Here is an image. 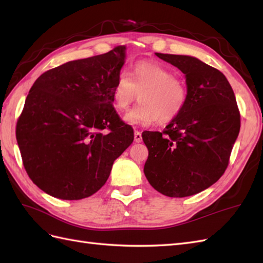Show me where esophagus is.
Here are the masks:
<instances>
[{
	"label": "esophagus",
	"mask_w": 263,
	"mask_h": 263,
	"mask_svg": "<svg viewBox=\"0 0 263 263\" xmlns=\"http://www.w3.org/2000/svg\"><path fill=\"white\" fill-rule=\"evenodd\" d=\"M135 141H136V142H141V141H142V135H141V132L135 131Z\"/></svg>",
	"instance_id": "obj_1"
}]
</instances>
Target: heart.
<instances>
[{"mask_svg": "<svg viewBox=\"0 0 263 263\" xmlns=\"http://www.w3.org/2000/svg\"><path fill=\"white\" fill-rule=\"evenodd\" d=\"M140 104L125 115L130 124L148 125L157 121L166 124L180 115L187 102L185 83L174 77L166 66L150 61L135 65L132 76L125 71L119 74L113 88V104L125 111L138 98Z\"/></svg>", "mask_w": 263, "mask_h": 263, "instance_id": "b5f03b06", "label": "heart"}]
</instances>
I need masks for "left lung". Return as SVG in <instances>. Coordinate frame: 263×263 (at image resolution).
I'll list each match as a JSON object with an SVG mask.
<instances>
[{
	"instance_id": "left-lung-1",
	"label": "left lung",
	"mask_w": 263,
	"mask_h": 263,
	"mask_svg": "<svg viewBox=\"0 0 263 263\" xmlns=\"http://www.w3.org/2000/svg\"><path fill=\"white\" fill-rule=\"evenodd\" d=\"M185 74L187 102L163 132L144 131L148 148L144 175L155 190L171 198L197 194L224 174L241 115L226 77L186 55L156 53Z\"/></svg>"
}]
</instances>
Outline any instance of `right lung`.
Wrapping results in <instances>:
<instances>
[{
	"label": "right lung",
	"mask_w": 263,
	"mask_h": 263,
	"mask_svg": "<svg viewBox=\"0 0 263 263\" xmlns=\"http://www.w3.org/2000/svg\"><path fill=\"white\" fill-rule=\"evenodd\" d=\"M125 46L48 70L33 83L16 122L25 170L44 192L63 200L96 193L135 139L113 107Z\"/></svg>",
	"instance_id": "1"
}]
</instances>
